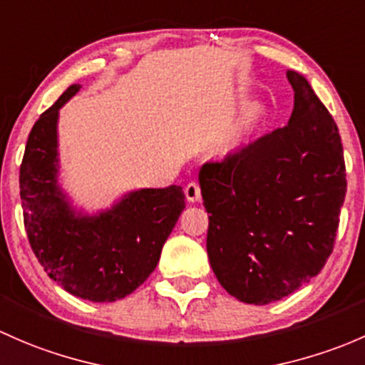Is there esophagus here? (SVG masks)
<instances>
[{
	"label": "esophagus",
	"mask_w": 365,
	"mask_h": 365,
	"mask_svg": "<svg viewBox=\"0 0 365 365\" xmlns=\"http://www.w3.org/2000/svg\"><path fill=\"white\" fill-rule=\"evenodd\" d=\"M184 195H186L187 202H200L202 200V193H200V186L197 182H190L186 187H184Z\"/></svg>",
	"instance_id": "34e87169"
}]
</instances>
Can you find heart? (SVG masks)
Segmentation results:
<instances>
[{
	"instance_id": "1",
	"label": "heart",
	"mask_w": 365,
	"mask_h": 365,
	"mask_svg": "<svg viewBox=\"0 0 365 365\" xmlns=\"http://www.w3.org/2000/svg\"><path fill=\"white\" fill-rule=\"evenodd\" d=\"M260 112H262L260 103H257V101L247 103L246 107H244L242 115H240V125H250V123H253L255 119H258Z\"/></svg>"
}]
</instances>
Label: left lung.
I'll use <instances>...</instances> for the list:
<instances>
[{
    "mask_svg": "<svg viewBox=\"0 0 365 365\" xmlns=\"http://www.w3.org/2000/svg\"><path fill=\"white\" fill-rule=\"evenodd\" d=\"M287 126L205 161L198 172L209 216L207 255L221 287L264 306L294 294L325 265L346 195L339 130L299 71L288 70Z\"/></svg>",
    "mask_w": 365,
    "mask_h": 365,
    "instance_id": "obj_1",
    "label": "left lung"
}]
</instances>
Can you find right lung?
Listing matches in <instances>:
<instances>
[{"instance_id":"add662e5","label":"right lung","mask_w":365,"mask_h":365,"mask_svg":"<svg viewBox=\"0 0 365 365\" xmlns=\"http://www.w3.org/2000/svg\"><path fill=\"white\" fill-rule=\"evenodd\" d=\"M71 84L40 115L21 165V198L29 244L51 279L91 302H114L137 290L156 269L161 247L184 210L181 186L128 191L108 209L86 212L61 187L59 108Z\"/></svg>"}]
</instances>
